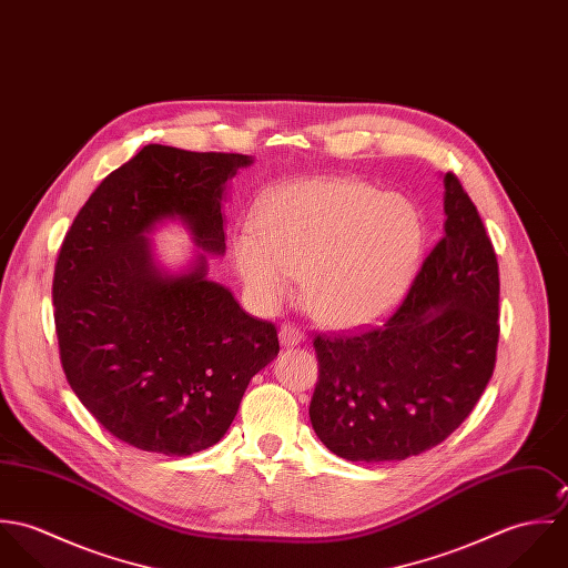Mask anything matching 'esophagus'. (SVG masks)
Wrapping results in <instances>:
<instances>
[{
  "label": "esophagus",
  "instance_id": "1",
  "mask_svg": "<svg viewBox=\"0 0 568 568\" xmlns=\"http://www.w3.org/2000/svg\"><path fill=\"white\" fill-rule=\"evenodd\" d=\"M306 338L304 329L297 327L295 324H284L280 327V341L284 347H293V345H300L302 341Z\"/></svg>",
  "mask_w": 568,
  "mask_h": 568
}]
</instances>
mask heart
<instances>
[{
	"label": "heart",
	"mask_w": 568,
	"mask_h": 568,
	"mask_svg": "<svg viewBox=\"0 0 568 568\" xmlns=\"http://www.w3.org/2000/svg\"><path fill=\"white\" fill-rule=\"evenodd\" d=\"M422 248V219L400 194L349 179H306L275 192L260 227H244L236 264L248 295L275 308L304 277L311 311L332 325L385 315Z\"/></svg>",
	"instance_id": "b5f03b06"
}]
</instances>
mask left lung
<instances>
[{
    "mask_svg": "<svg viewBox=\"0 0 568 568\" xmlns=\"http://www.w3.org/2000/svg\"><path fill=\"white\" fill-rule=\"evenodd\" d=\"M446 225L403 304L349 334H315L311 422L347 462H400L442 444L486 392L498 347V262L457 174L446 172Z\"/></svg>",
    "mask_w": 568,
    "mask_h": 568,
    "instance_id": "obj_1",
    "label": "left lung"
}]
</instances>
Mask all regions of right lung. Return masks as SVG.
<instances>
[{
	"instance_id": "1",
	"label": "right lung",
	"mask_w": 568,
	"mask_h": 568,
	"mask_svg": "<svg viewBox=\"0 0 568 568\" xmlns=\"http://www.w3.org/2000/svg\"><path fill=\"white\" fill-rule=\"evenodd\" d=\"M239 153L144 146L93 190L61 244L52 300L65 378L120 442L168 457L214 446L248 381L277 352V327L205 280V262L158 273L146 234L168 216L225 251L221 199Z\"/></svg>"
}]
</instances>
